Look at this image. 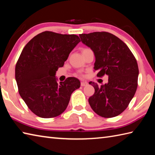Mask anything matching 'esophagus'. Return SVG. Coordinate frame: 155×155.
Instances as JSON below:
<instances>
[{"label": "esophagus", "mask_w": 155, "mask_h": 155, "mask_svg": "<svg viewBox=\"0 0 155 155\" xmlns=\"http://www.w3.org/2000/svg\"><path fill=\"white\" fill-rule=\"evenodd\" d=\"M88 84V83H87V82H84V81H82L81 83V85L82 87H84V86H87Z\"/></svg>", "instance_id": "34e87169"}]
</instances>
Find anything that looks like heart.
Returning a JSON list of instances; mask_svg holds the SVG:
<instances>
[{"label": "heart", "mask_w": 155, "mask_h": 155, "mask_svg": "<svg viewBox=\"0 0 155 155\" xmlns=\"http://www.w3.org/2000/svg\"><path fill=\"white\" fill-rule=\"evenodd\" d=\"M88 50L87 48H85V49H84L83 51H84V50ZM75 75L76 76H78V77H83V74H82L81 72H78V73H77Z\"/></svg>", "instance_id": "1"}]
</instances>
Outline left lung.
Here are the masks:
<instances>
[{
    "mask_svg": "<svg viewBox=\"0 0 155 155\" xmlns=\"http://www.w3.org/2000/svg\"><path fill=\"white\" fill-rule=\"evenodd\" d=\"M79 37L95 54L97 76H108V83L100 87L89 83L95 89L93 95L89 98L90 106L100 116L116 117L128 107L137 89V61L127 45L110 33H82Z\"/></svg>",
    "mask_w": 155,
    "mask_h": 155,
    "instance_id": "8db88e82",
    "label": "left lung"
}]
</instances>
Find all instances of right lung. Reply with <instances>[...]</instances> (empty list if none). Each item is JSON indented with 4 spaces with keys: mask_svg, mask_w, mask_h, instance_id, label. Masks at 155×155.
<instances>
[{
    "mask_svg": "<svg viewBox=\"0 0 155 155\" xmlns=\"http://www.w3.org/2000/svg\"><path fill=\"white\" fill-rule=\"evenodd\" d=\"M81 41L77 35L44 31L32 38L23 49L15 66V79L21 98L40 117L58 116L67 107L71 96L80 87L74 77L58 84L56 72Z\"/></svg>",
    "mask_w": 155,
    "mask_h": 155,
    "instance_id": "1",
    "label": "right lung"
}]
</instances>
